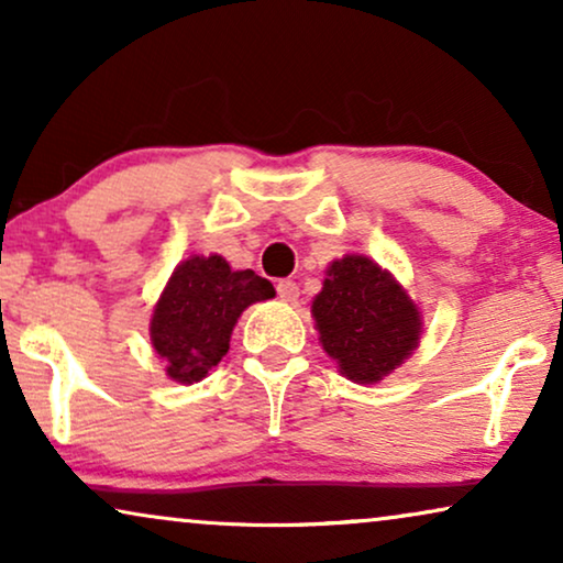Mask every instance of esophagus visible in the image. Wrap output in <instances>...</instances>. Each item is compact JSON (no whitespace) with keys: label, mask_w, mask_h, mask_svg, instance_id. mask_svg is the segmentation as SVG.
Masks as SVG:
<instances>
[{"label":"esophagus","mask_w":563,"mask_h":563,"mask_svg":"<svg viewBox=\"0 0 563 563\" xmlns=\"http://www.w3.org/2000/svg\"><path fill=\"white\" fill-rule=\"evenodd\" d=\"M276 291H279V299H284V302H297V297H299V287L289 279H282L279 284H276Z\"/></svg>","instance_id":"esophagus-1"}]
</instances>
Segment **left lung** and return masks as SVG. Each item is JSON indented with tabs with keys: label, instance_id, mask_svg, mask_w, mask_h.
<instances>
[{
	"label": "left lung",
	"instance_id": "obj_1",
	"mask_svg": "<svg viewBox=\"0 0 563 563\" xmlns=\"http://www.w3.org/2000/svg\"><path fill=\"white\" fill-rule=\"evenodd\" d=\"M312 318L322 351L356 384H379L422 338L420 307L395 274L361 253L330 261Z\"/></svg>",
	"mask_w": 563,
	"mask_h": 563
}]
</instances>
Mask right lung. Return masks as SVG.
Here are the masks:
<instances>
[{
	"mask_svg": "<svg viewBox=\"0 0 563 563\" xmlns=\"http://www.w3.org/2000/svg\"><path fill=\"white\" fill-rule=\"evenodd\" d=\"M276 295L274 284L251 268L235 272L225 258L189 256L168 276L151 314V343L168 379L202 382L230 349L245 307Z\"/></svg>",
	"mask_w": 563,
	"mask_h": 563,
	"instance_id": "add662e5",
	"label": "right lung"
}]
</instances>
